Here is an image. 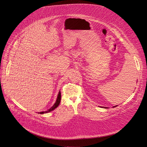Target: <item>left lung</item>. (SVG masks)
I'll return each mask as SVG.
<instances>
[{
  "instance_id": "obj_1",
  "label": "left lung",
  "mask_w": 147,
  "mask_h": 147,
  "mask_svg": "<svg viewBox=\"0 0 147 147\" xmlns=\"http://www.w3.org/2000/svg\"><path fill=\"white\" fill-rule=\"evenodd\" d=\"M116 106H117H117H113V107H116ZM104 108L106 109V108H107V107H105Z\"/></svg>"
}]
</instances>
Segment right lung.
Here are the masks:
<instances>
[{
	"mask_svg": "<svg viewBox=\"0 0 147 147\" xmlns=\"http://www.w3.org/2000/svg\"><path fill=\"white\" fill-rule=\"evenodd\" d=\"M61 92L59 91V93H58V97H57V101L55 102V103L54 104V105H53L50 109H49V110L45 111H42V112H40L39 113L40 114H44V113H49V112H50L52 110H54L55 108H57L61 102Z\"/></svg>",
	"mask_w": 147,
	"mask_h": 147,
	"instance_id": "add662e5",
	"label": "right lung"
}]
</instances>
